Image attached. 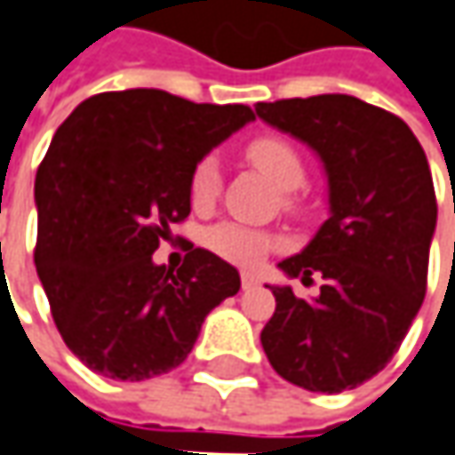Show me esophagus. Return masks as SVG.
<instances>
[{
  "label": "esophagus",
  "mask_w": 455,
  "mask_h": 455,
  "mask_svg": "<svg viewBox=\"0 0 455 455\" xmlns=\"http://www.w3.org/2000/svg\"><path fill=\"white\" fill-rule=\"evenodd\" d=\"M258 286V275L255 273H242V289H255Z\"/></svg>",
  "instance_id": "34e87169"
}]
</instances>
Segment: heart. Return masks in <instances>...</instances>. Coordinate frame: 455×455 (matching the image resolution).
<instances>
[{"mask_svg":"<svg viewBox=\"0 0 455 455\" xmlns=\"http://www.w3.org/2000/svg\"><path fill=\"white\" fill-rule=\"evenodd\" d=\"M244 156L260 174H266L281 189H294L305 180V166L299 153L294 150V145L278 135H260L250 140L244 148ZM219 189H221V172L216 158H203L189 177V203L197 211H205L219 197ZM205 244L211 252H216L228 263L255 266L273 247V236L258 228L224 221L205 231Z\"/></svg>","mask_w":455,"mask_h":455,"instance_id":"b5f03b06","label":"heart"}]
</instances>
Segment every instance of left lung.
<instances>
[{
	"label": "left lung",
	"instance_id": "8db88e82",
	"mask_svg": "<svg viewBox=\"0 0 455 455\" xmlns=\"http://www.w3.org/2000/svg\"><path fill=\"white\" fill-rule=\"evenodd\" d=\"M255 111L317 153L331 213L299 255L278 263L289 278L307 283L320 273L325 283L310 302L270 286L263 349L305 391H349L391 362L425 299L437 221L427 156L403 119L344 93Z\"/></svg>",
	"mask_w": 455,
	"mask_h": 455
}]
</instances>
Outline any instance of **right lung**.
I'll return each mask as SVG.
<instances>
[{
    "label": "right lung",
    "mask_w": 455,
    "mask_h": 455,
    "mask_svg": "<svg viewBox=\"0 0 455 455\" xmlns=\"http://www.w3.org/2000/svg\"><path fill=\"white\" fill-rule=\"evenodd\" d=\"M255 119L242 104H192L156 88L85 99L36 174V270L69 351L111 380L180 367L205 315L239 273L192 247L180 268L153 263L189 216L192 169Z\"/></svg>",
    "instance_id": "1"
}]
</instances>
